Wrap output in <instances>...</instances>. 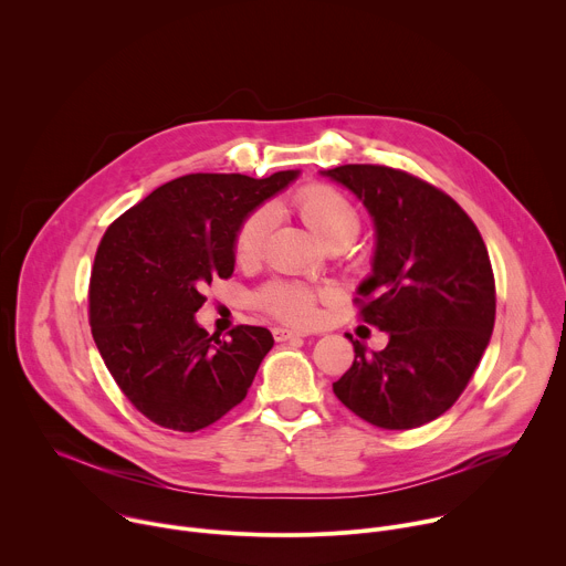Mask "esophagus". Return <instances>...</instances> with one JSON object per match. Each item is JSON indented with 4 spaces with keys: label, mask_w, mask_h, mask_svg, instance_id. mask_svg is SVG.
I'll return each mask as SVG.
<instances>
[{
    "label": "esophagus",
    "mask_w": 566,
    "mask_h": 566,
    "mask_svg": "<svg viewBox=\"0 0 566 566\" xmlns=\"http://www.w3.org/2000/svg\"><path fill=\"white\" fill-rule=\"evenodd\" d=\"M302 336H306V334L293 332V329H284V327H275V329H273V338H275L277 343H284V340H291V338H302Z\"/></svg>",
    "instance_id": "esophagus-1"
}]
</instances>
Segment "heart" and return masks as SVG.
I'll use <instances>...</instances> for the list:
<instances>
[{"mask_svg":"<svg viewBox=\"0 0 566 566\" xmlns=\"http://www.w3.org/2000/svg\"><path fill=\"white\" fill-rule=\"evenodd\" d=\"M308 230L325 244L352 241L360 230V214L356 206L338 190L327 186H308L293 197ZM275 226V210L264 206L241 223L234 239V258L241 264L255 262L266 244V237ZM262 304L277 317L293 325H311L317 315V293L304 284L277 282L262 291Z\"/></svg>","mask_w":566,"mask_h":566,"instance_id":"heart-1","label":"heart"}]
</instances>
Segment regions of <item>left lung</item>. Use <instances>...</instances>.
<instances>
[{
    "mask_svg": "<svg viewBox=\"0 0 566 566\" xmlns=\"http://www.w3.org/2000/svg\"><path fill=\"white\" fill-rule=\"evenodd\" d=\"M347 188L374 221L371 273L358 295L367 325L389 336L354 365L334 394L367 423L412 430L452 408L495 325V277L470 217L430 184L385 166L319 170Z\"/></svg>",
    "mask_w": 566,
    "mask_h": 566,
    "instance_id": "1",
    "label": "left lung"
}]
</instances>
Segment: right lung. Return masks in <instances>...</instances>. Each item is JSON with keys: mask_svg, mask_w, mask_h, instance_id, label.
I'll list each match as a JSON object with an SVG mask.
<instances>
[{"mask_svg": "<svg viewBox=\"0 0 566 566\" xmlns=\"http://www.w3.org/2000/svg\"><path fill=\"white\" fill-rule=\"evenodd\" d=\"M297 177H179L107 228L90 284L92 334L116 385L156 426L197 432L247 398L271 332L241 325L219 340L195 313L203 289L232 275L241 223Z\"/></svg>", "mask_w": 566, "mask_h": 566, "instance_id": "1", "label": "right lung"}]
</instances>
